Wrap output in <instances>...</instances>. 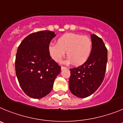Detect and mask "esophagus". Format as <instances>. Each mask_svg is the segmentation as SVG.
<instances>
[{
	"label": "esophagus",
	"instance_id": "obj_1",
	"mask_svg": "<svg viewBox=\"0 0 123 123\" xmlns=\"http://www.w3.org/2000/svg\"><path fill=\"white\" fill-rule=\"evenodd\" d=\"M61 69H62V70L65 69H66V67H65V66H61Z\"/></svg>",
	"mask_w": 123,
	"mask_h": 123
}]
</instances>
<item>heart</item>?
Returning <instances> with one entry per match:
<instances>
[{
    "mask_svg": "<svg viewBox=\"0 0 123 123\" xmlns=\"http://www.w3.org/2000/svg\"><path fill=\"white\" fill-rule=\"evenodd\" d=\"M92 41L90 37L78 34H65L57 39V43H51L48 51L52 59L60 62L67 54L66 62L79 66L85 63L92 52Z\"/></svg>",
    "mask_w": 123,
    "mask_h": 123,
    "instance_id": "b5f03b06",
    "label": "heart"
}]
</instances>
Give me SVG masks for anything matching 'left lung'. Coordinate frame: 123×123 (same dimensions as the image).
<instances>
[{
	"mask_svg": "<svg viewBox=\"0 0 123 123\" xmlns=\"http://www.w3.org/2000/svg\"><path fill=\"white\" fill-rule=\"evenodd\" d=\"M92 52L89 59L77 68L70 69L69 87L72 94L79 98L92 95L105 78L107 62V50L101 38L91 35Z\"/></svg>",
	"mask_w": 123,
	"mask_h": 123,
	"instance_id": "8db88e82",
	"label": "left lung"
}]
</instances>
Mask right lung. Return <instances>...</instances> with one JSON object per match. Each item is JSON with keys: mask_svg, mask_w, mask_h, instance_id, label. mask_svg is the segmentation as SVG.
I'll return each instance as SVG.
<instances>
[{"mask_svg": "<svg viewBox=\"0 0 123 123\" xmlns=\"http://www.w3.org/2000/svg\"><path fill=\"white\" fill-rule=\"evenodd\" d=\"M55 32L41 31L28 35L17 49L16 73L23 92L33 98H42L52 91L61 67L50 56L48 47Z\"/></svg>", "mask_w": 123, "mask_h": 123, "instance_id": "add662e5", "label": "right lung"}]
</instances>
